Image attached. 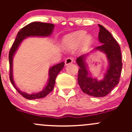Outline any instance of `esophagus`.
Segmentation results:
<instances>
[{
  "mask_svg": "<svg viewBox=\"0 0 132 132\" xmlns=\"http://www.w3.org/2000/svg\"><path fill=\"white\" fill-rule=\"evenodd\" d=\"M73 59L72 57H68L65 60V65L67 66V65L73 63Z\"/></svg>",
  "mask_w": 132,
  "mask_h": 132,
  "instance_id": "1",
  "label": "esophagus"
}]
</instances>
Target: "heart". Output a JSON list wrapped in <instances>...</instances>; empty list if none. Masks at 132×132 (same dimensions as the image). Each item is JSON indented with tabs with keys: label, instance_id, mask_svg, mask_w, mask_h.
Returning a JSON list of instances; mask_svg holds the SVG:
<instances>
[{
	"label": "heart",
	"instance_id": "b5f03b06",
	"mask_svg": "<svg viewBox=\"0 0 132 132\" xmlns=\"http://www.w3.org/2000/svg\"><path fill=\"white\" fill-rule=\"evenodd\" d=\"M85 31H77L66 36L62 39V45L68 49L73 50L78 48L82 43V46L87 47L92 42L91 35H86Z\"/></svg>",
	"mask_w": 132,
	"mask_h": 132
}]
</instances>
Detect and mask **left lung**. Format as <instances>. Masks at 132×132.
Instances as JSON below:
<instances>
[{"instance_id": "left-lung-1", "label": "left lung", "mask_w": 132, "mask_h": 132, "mask_svg": "<svg viewBox=\"0 0 132 132\" xmlns=\"http://www.w3.org/2000/svg\"><path fill=\"white\" fill-rule=\"evenodd\" d=\"M99 42L102 45L91 50L100 51L106 55L108 68L103 79L98 80L93 78L86 63L89 54L82 55L76 60L80 67L78 83L82 91L87 95L94 97H103L107 95L118 84L121 73L122 57L120 46L112 34L102 25H99Z\"/></svg>"}]
</instances>
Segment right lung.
I'll use <instances>...</instances> for the list:
<instances>
[{
  "label": "right lung",
  "instance_id": "right-lung-1",
  "mask_svg": "<svg viewBox=\"0 0 132 132\" xmlns=\"http://www.w3.org/2000/svg\"><path fill=\"white\" fill-rule=\"evenodd\" d=\"M54 25L52 23H43V22H34L27 25L24 27L22 28L18 32L15 41L13 43L9 54V61L10 64V70H9V78L11 84L14 86L16 91L23 97L28 100H35L44 98L52 91L55 82V78L59 74V73L62 70L64 66V62L53 66L49 69L48 75L49 78L46 86L43 88V89L40 92L32 94H28L25 92L21 91L16 86L13 79V57L15 54L16 52L18 50V47L20 45L23 39L28 37H48L50 36L52 33L54 29Z\"/></svg>",
  "mask_w": 132,
  "mask_h": 132
}]
</instances>
